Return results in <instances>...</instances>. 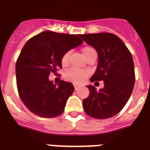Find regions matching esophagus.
<instances>
[{
  "instance_id": "34e87169",
  "label": "esophagus",
  "mask_w": 150,
  "mask_h": 150,
  "mask_svg": "<svg viewBox=\"0 0 150 150\" xmlns=\"http://www.w3.org/2000/svg\"><path fill=\"white\" fill-rule=\"evenodd\" d=\"M73 86H74V87H75V90H78V89H79L80 87H81V86H79V85H78V84H75V83H74Z\"/></svg>"
}]
</instances>
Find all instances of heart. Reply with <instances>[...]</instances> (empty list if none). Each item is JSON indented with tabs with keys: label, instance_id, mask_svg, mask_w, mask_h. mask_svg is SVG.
Here are the masks:
<instances>
[{
	"label": "heart",
	"instance_id": "b5f03b06",
	"mask_svg": "<svg viewBox=\"0 0 150 150\" xmlns=\"http://www.w3.org/2000/svg\"><path fill=\"white\" fill-rule=\"evenodd\" d=\"M82 54L85 60L89 57V56H91L93 54H96V50L92 47H85L82 49ZM69 55L70 53L67 52L64 54L62 58H61V64L62 65L65 66L68 64V58H69ZM88 76V72L84 70H78V69H75V68H71L66 72L65 78L69 81L74 82L75 83H80L85 81V79H86Z\"/></svg>",
	"mask_w": 150,
	"mask_h": 150
}]
</instances>
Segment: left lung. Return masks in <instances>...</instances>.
I'll return each mask as SVG.
<instances>
[{
	"instance_id": "left-lung-1",
	"label": "left lung",
	"mask_w": 150,
	"mask_h": 150,
	"mask_svg": "<svg viewBox=\"0 0 150 150\" xmlns=\"http://www.w3.org/2000/svg\"><path fill=\"white\" fill-rule=\"evenodd\" d=\"M82 40L92 46L98 54V65L90 79L92 82L103 81L100 90L87 86L89 95L82 100L85 112L96 119H107L123 109L135 85L132 56L118 36L109 33L80 35Z\"/></svg>"
}]
</instances>
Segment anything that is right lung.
Here are the masks:
<instances>
[{
	"label": "right lung",
	"instance_id": "add662e5",
	"mask_svg": "<svg viewBox=\"0 0 150 150\" xmlns=\"http://www.w3.org/2000/svg\"><path fill=\"white\" fill-rule=\"evenodd\" d=\"M80 35L44 31L29 39L15 65L18 94L25 107L40 117L61 115L75 88L61 80L57 86L49 80L51 72L62 68L65 53L83 42Z\"/></svg>",
	"mask_w": 150,
	"mask_h": 150
}]
</instances>
